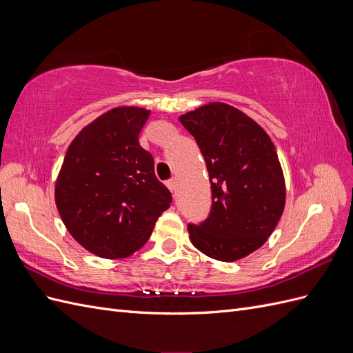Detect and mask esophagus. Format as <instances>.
<instances>
[{
    "mask_svg": "<svg viewBox=\"0 0 353 353\" xmlns=\"http://www.w3.org/2000/svg\"><path fill=\"white\" fill-rule=\"evenodd\" d=\"M166 187L172 191V193H175L176 191V187H178V183H176V178H172V179H169V181H166Z\"/></svg>",
    "mask_w": 353,
    "mask_h": 353,
    "instance_id": "34e87169",
    "label": "esophagus"
}]
</instances>
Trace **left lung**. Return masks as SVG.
I'll list each match as a JSON object with an SVG mask.
<instances>
[{"mask_svg": "<svg viewBox=\"0 0 353 353\" xmlns=\"http://www.w3.org/2000/svg\"><path fill=\"white\" fill-rule=\"evenodd\" d=\"M205 157L212 209L200 225L188 223L194 248L212 259L239 261L258 250L285 205L284 175L270 135L248 114L209 103L179 116Z\"/></svg>", "mask_w": 353, "mask_h": 353, "instance_id": "left-lung-1", "label": "left lung"}]
</instances>
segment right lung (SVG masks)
Instances as JSON below:
<instances>
[{"instance_id":"add662e5","label":"right lung","mask_w":353,"mask_h":353,"mask_svg":"<svg viewBox=\"0 0 353 353\" xmlns=\"http://www.w3.org/2000/svg\"><path fill=\"white\" fill-rule=\"evenodd\" d=\"M150 110L116 108L70 143L56 181V206L72 237L88 252L119 259L141 249L170 191L154 175L153 156L140 145Z\"/></svg>"}]
</instances>
